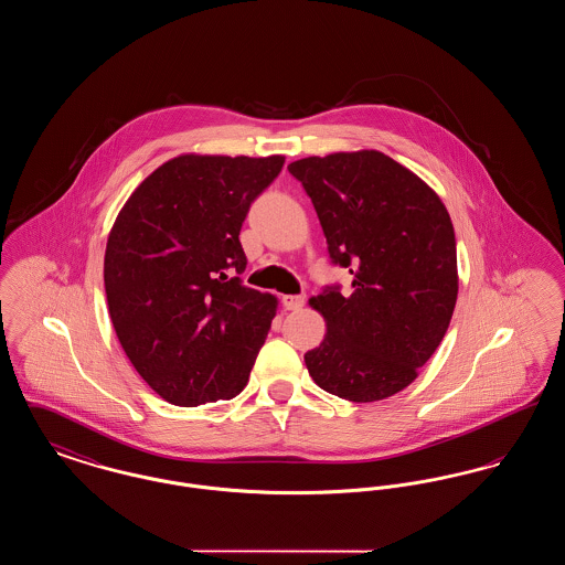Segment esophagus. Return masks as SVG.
<instances>
[{
	"label": "esophagus",
	"mask_w": 565,
	"mask_h": 565,
	"mask_svg": "<svg viewBox=\"0 0 565 565\" xmlns=\"http://www.w3.org/2000/svg\"><path fill=\"white\" fill-rule=\"evenodd\" d=\"M281 302H284V307L288 311H296V309H300L305 305V295H286L281 298Z\"/></svg>",
	"instance_id": "1"
}]
</instances>
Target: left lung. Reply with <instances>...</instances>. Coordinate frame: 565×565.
Here are the masks:
<instances>
[{
	"label": "left lung",
	"mask_w": 565,
	"mask_h": 565,
	"mask_svg": "<svg viewBox=\"0 0 565 565\" xmlns=\"http://www.w3.org/2000/svg\"><path fill=\"white\" fill-rule=\"evenodd\" d=\"M351 290L311 298L328 332L305 353L313 381L351 403L404 390L440 345L457 300L456 233L436 192L376 150L290 162Z\"/></svg>",
	"instance_id": "obj_1"
}]
</instances>
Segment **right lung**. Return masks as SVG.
I'll use <instances>...</instances> for the list:
<instances>
[{
	"mask_svg": "<svg viewBox=\"0 0 565 565\" xmlns=\"http://www.w3.org/2000/svg\"><path fill=\"white\" fill-rule=\"evenodd\" d=\"M284 157L161 164L109 233V318L135 371L178 406L235 398L265 345L275 298L243 286L239 233Z\"/></svg>",
	"mask_w": 565,
	"mask_h": 565,
	"instance_id": "obj_1",
	"label": "right lung"
}]
</instances>
